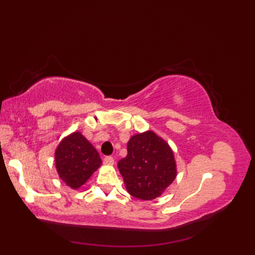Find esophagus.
<instances>
[{
    "instance_id": "obj_1",
    "label": "esophagus",
    "mask_w": 255,
    "mask_h": 255,
    "mask_svg": "<svg viewBox=\"0 0 255 255\" xmlns=\"http://www.w3.org/2000/svg\"><path fill=\"white\" fill-rule=\"evenodd\" d=\"M104 163L106 165H113L114 164V158H113V156H111V155L105 156V158H104Z\"/></svg>"
}]
</instances>
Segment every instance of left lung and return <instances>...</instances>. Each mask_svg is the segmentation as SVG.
Wrapping results in <instances>:
<instances>
[{
    "instance_id": "8db88e82",
    "label": "left lung",
    "mask_w": 255,
    "mask_h": 255,
    "mask_svg": "<svg viewBox=\"0 0 255 255\" xmlns=\"http://www.w3.org/2000/svg\"><path fill=\"white\" fill-rule=\"evenodd\" d=\"M128 154L118 169L128 193L151 200L165 191L176 177V163L170 145L152 131L134 134L127 143Z\"/></svg>"
}]
</instances>
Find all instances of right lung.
I'll return each mask as SVG.
<instances>
[{"instance_id": "right-lung-1", "label": "right lung", "mask_w": 255, "mask_h": 255, "mask_svg": "<svg viewBox=\"0 0 255 255\" xmlns=\"http://www.w3.org/2000/svg\"><path fill=\"white\" fill-rule=\"evenodd\" d=\"M55 159L59 176L73 189L82 186L102 164L99 152L80 132L59 143Z\"/></svg>"}]
</instances>
